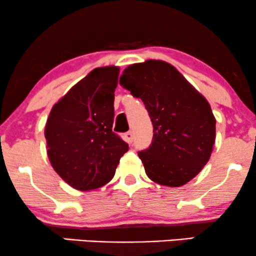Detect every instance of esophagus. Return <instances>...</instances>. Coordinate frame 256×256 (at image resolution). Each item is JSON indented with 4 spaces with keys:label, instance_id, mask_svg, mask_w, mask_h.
Masks as SVG:
<instances>
[{
    "label": "esophagus",
    "instance_id": "34e87169",
    "mask_svg": "<svg viewBox=\"0 0 256 256\" xmlns=\"http://www.w3.org/2000/svg\"><path fill=\"white\" fill-rule=\"evenodd\" d=\"M126 141H127L128 144L133 142V141H134L133 132H127V133H126Z\"/></svg>",
    "mask_w": 256,
    "mask_h": 256
}]
</instances>
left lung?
<instances>
[{
    "instance_id": "obj_1",
    "label": "left lung",
    "mask_w": 256,
    "mask_h": 256,
    "mask_svg": "<svg viewBox=\"0 0 256 256\" xmlns=\"http://www.w3.org/2000/svg\"><path fill=\"white\" fill-rule=\"evenodd\" d=\"M120 84L141 98L153 124V138L138 152L148 178L178 188L209 162L216 138L210 104L174 66L147 60L128 66Z\"/></svg>"
}]
</instances>
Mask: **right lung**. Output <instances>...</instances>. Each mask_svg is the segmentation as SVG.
<instances>
[{"label":"right lung","mask_w":256,"mask_h":256,"mask_svg":"<svg viewBox=\"0 0 256 256\" xmlns=\"http://www.w3.org/2000/svg\"><path fill=\"white\" fill-rule=\"evenodd\" d=\"M118 66L94 68L53 106L45 127L47 156L68 185L89 191L115 174L128 144L112 132Z\"/></svg>","instance_id":"add662e5"}]
</instances>
